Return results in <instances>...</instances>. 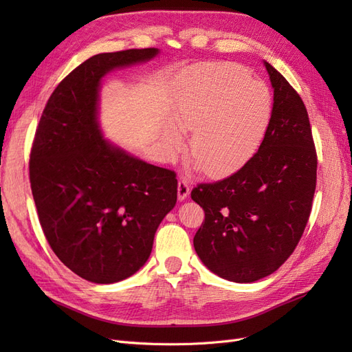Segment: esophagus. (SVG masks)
Here are the masks:
<instances>
[{"mask_svg":"<svg viewBox=\"0 0 352 352\" xmlns=\"http://www.w3.org/2000/svg\"><path fill=\"white\" fill-rule=\"evenodd\" d=\"M189 195V185L185 179H179L177 182V199L184 201Z\"/></svg>","mask_w":352,"mask_h":352,"instance_id":"1","label":"esophagus"}]
</instances>
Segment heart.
Here are the masks:
<instances>
[{
    "label": "heart",
    "mask_w": 352,
    "mask_h": 352,
    "mask_svg": "<svg viewBox=\"0 0 352 352\" xmlns=\"http://www.w3.org/2000/svg\"><path fill=\"white\" fill-rule=\"evenodd\" d=\"M172 122L162 126L168 153L192 131L189 155L207 176L228 177L247 166L261 148L273 117V98L263 82L252 80L232 63H202L176 74L170 102Z\"/></svg>",
    "instance_id": "1"
}]
</instances>
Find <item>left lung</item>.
<instances>
[{"label":"left lung","instance_id":"left-lung-1","mask_svg":"<svg viewBox=\"0 0 352 352\" xmlns=\"http://www.w3.org/2000/svg\"><path fill=\"white\" fill-rule=\"evenodd\" d=\"M273 88V117L251 162L190 197L206 211L194 248L220 278L251 283L278 270L294 252L310 217L317 157L300 95L264 61Z\"/></svg>","mask_w":352,"mask_h":352}]
</instances>
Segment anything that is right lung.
Segmentation results:
<instances>
[{
	"mask_svg": "<svg viewBox=\"0 0 352 352\" xmlns=\"http://www.w3.org/2000/svg\"><path fill=\"white\" fill-rule=\"evenodd\" d=\"M158 54L126 50L83 61L51 94L32 145L30 188L42 230L60 261L94 283L140 270L177 199L175 172L105 140L100 124L104 76Z\"/></svg>",
	"mask_w": 352,
	"mask_h": 352,
	"instance_id": "obj_1",
	"label": "right lung"
}]
</instances>
